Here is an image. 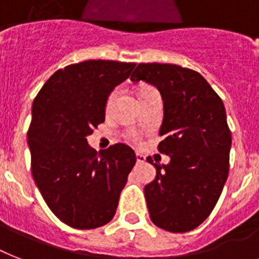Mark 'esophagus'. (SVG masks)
Instances as JSON below:
<instances>
[{
  "instance_id": "obj_1",
  "label": "esophagus",
  "mask_w": 259,
  "mask_h": 259,
  "mask_svg": "<svg viewBox=\"0 0 259 259\" xmlns=\"http://www.w3.org/2000/svg\"><path fill=\"white\" fill-rule=\"evenodd\" d=\"M136 158H137V163H144L146 161L144 154H141V153H137L136 154Z\"/></svg>"
}]
</instances>
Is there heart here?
<instances>
[{
	"mask_svg": "<svg viewBox=\"0 0 259 259\" xmlns=\"http://www.w3.org/2000/svg\"><path fill=\"white\" fill-rule=\"evenodd\" d=\"M149 89H151L150 86H141L140 89H138V97L142 96V94H144L145 92H148ZM115 94H117V90H113V92H110L108 98H106V104H105V109H106V111L111 108V104H113V101H114ZM127 138H129L130 141H134V142H136V141H138L140 136H138L136 132H129V133H127Z\"/></svg>",
	"mask_w": 259,
	"mask_h": 259,
	"instance_id": "obj_1",
	"label": "heart"
}]
</instances>
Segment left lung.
Returning <instances> with one entry per match:
<instances>
[{"label": "left lung", "mask_w": 259, "mask_h": 259, "mask_svg": "<svg viewBox=\"0 0 259 259\" xmlns=\"http://www.w3.org/2000/svg\"><path fill=\"white\" fill-rule=\"evenodd\" d=\"M130 79L154 85L163 100L158 151L170 163H154V181L144 189L150 220L167 232H190L213 211L228 180L224 102L198 71L178 65L138 64Z\"/></svg>", "instance_id": "left-lung-1"}]
</instances>
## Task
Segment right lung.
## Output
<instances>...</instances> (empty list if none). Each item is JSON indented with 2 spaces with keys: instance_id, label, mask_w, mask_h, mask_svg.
I'll return each mask as SVG.
<instances>
[{
  "instance_id": "right-lung-1",
  "label": "right lung",
  "mask_w": 259,
  "mask_h": 259,
  "mask_svg": "<svg viewBox=\"0 0 259 259\" xmlns=\"http://www.w3.org/2000/svg\"><path fill=\"white\" fill-rule=\"evenodd\" d=\"M134 62L89 60L57 70L31 108L27 144L31 174L57 218L89 230L113 220L136 165L133 149L114 144L97 153L86 137L105 121L106 98Z\"/></svg>"
}]
</instances>
